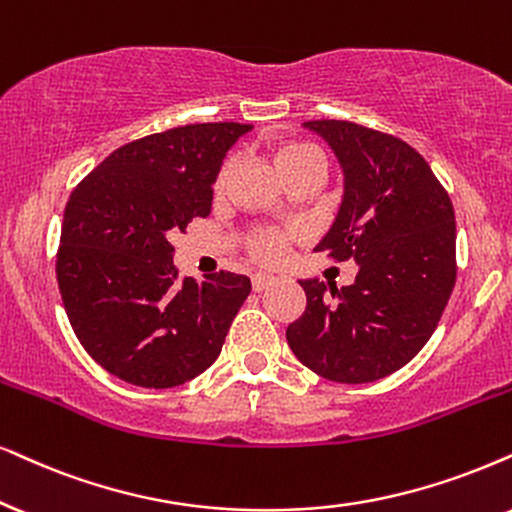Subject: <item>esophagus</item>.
<instances>
[{
	"instance_id": "esophagus-1",
	"label": "esophagus",
	"mask_w": 512,
	"mask_h": 512,
	"mask_svg": "<svg viewBox=\"0 0 512 512\" xmlns=\"http://www.w3.org/2000/svg\"><path fill=\"white\" fill-rule=\"evenodd\" d=\"M276 281H278L276 276H269V274H255V276H252V290H257V293H260V290L269 288L271 283H276Z\"/></svg>"
}]
</instances>
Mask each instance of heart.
<instances>
[{
  "mask_svg": "<svg viewBox=\"0 0 512 512\" xmlns=\"http://www.w3.org/2000/svg\"><path fill=\"white\" fill-rule=\"evenodd\" d=\"M271 160H274L276 170L281 172V177L286 181L307 172H321V155L307 141H281L271 151ZM229 174L231 160L219 170L215 191L224 189ZM297 238H300V231L293 229V226H288V229H255L248 234V250L252 257H257L264 264H278L286 257L290 243H295Z\"/></svg>",
  "mask_w": 512,
  "mask_h": 512,
  "instance_id": "b5f03b06",
  "label": "heart"
}]
</instances>
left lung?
I'll use <instances>...</instances> for the list:
<instances>
[{"instance_id": "left-lung-1", "label": "left lung", "mask_w": 512, "mask_h": 512, "mask_svg": "<svg viewBox=\"0 0 512 512\" xmlns=\"http://www.w3.org/2000/svg\"><path fill=\"white\" fill-rule=\"evenodd\" d=\"M302 127L331 146L342 172L338 212L314 250L359 271L340 290L300 278L307 307L286 338L321 378L373 383L409 364L442 319L456 283L454 205L406 141L345 120Z\"/></svg>"}]
</instances>
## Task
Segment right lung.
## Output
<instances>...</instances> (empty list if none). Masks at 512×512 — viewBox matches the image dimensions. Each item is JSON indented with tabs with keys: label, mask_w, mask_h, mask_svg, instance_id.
Returning <instances> with one entry per match:
<instances>
[{
	"label": "right lung",
	"mask_w": 512,
	"mask_h": 512,
	"mask_svg": "<svg viewBox=\"0 0 512 512\" xmlns=\"http://www.w3.org/2000/svg\"><path fill=\"white\" fill-rule=\"evenodd\" d=\"M252 125L205 122L120 146L70 193L56 278L96 364L139 387L184 385L212 366L250 278H181L172 231L208 217L226 151Z\"/></svg>",
	"instance_id": "add662e5"
}]
</instances>
